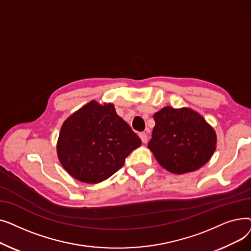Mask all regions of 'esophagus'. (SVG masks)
I'll use <instances>...</instances> for the list:
<instances>
[{
	"instance_id": "esophagus-1",
	"label": "esophagus",
	"mask_w": 251,
	"mask_h": 251,
	"mask_svg": "<svg viewBox=\"0 0 251 251\" xmlns=\"http://www.w3.org/2000/svg\"><path fill=\"white\" fill-rule=\"evenodd\" d=\"M139 137H140V139H141V141L143 143H147L148 142V134L146 132H140L139 133Z\"/></svg>"
}]
</instances>
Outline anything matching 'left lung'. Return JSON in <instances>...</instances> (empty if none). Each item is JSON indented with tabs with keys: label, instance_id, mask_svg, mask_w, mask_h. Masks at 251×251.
<instances>
[{
	"label": "left lung",
	"instance_id": "obj_1",
	"mask_svg": "<svg viewBox=\"0 0 251 251\" xmlns=\"http://www.w3.org/2000/svg\"><path fill=\"white\" fill-rule=\"evenodd\" d=\"M153 119L155 126L148 147L169 172H193L212 157L217 136L199 113L188 108L165 107Z\"/></svg>",
	"mask_w": 251,
	"mask_h": 251
}]
</instances>
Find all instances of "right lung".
<instances>
[{"label":"right lung","instance_id":"right-lung-1","mask_svg":"<svg viewBox=\"0 0 251 251\" xmlns=\"http://www.w3.org/2000/svg\"><path fill=\"white\" fill-rule=\"evenodd\" d=\"M141 140L119 117L111 103L92 100L66 120L57 144L59 160L67 172L96 184L120 170Z\"/></svg>","mask_w":251,"mask_h":251}]
</instances>
